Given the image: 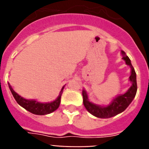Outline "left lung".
<instances>
[{
	"instance_id": "1",
	"label": "left lung",
	"mask_w": 149,
	"mask_h": 149,
	"mask_svg": "<svg viewBox=\"0 0 149 149\" xmlns=\"http://www.w3.org/2000/svg\"><path fill=\"white\" fill-rule=\"evenodd\" d=\"M122 58L125 61L127 65L131 67V76L129 80L132 82V85L127 91L124 94L117 96L109 105L106 107L97 105L91 102L88 99V95L85 90H83V98H84V105L88 112L99 118H109L116 116L118 113H121L129 106L137 93V81L136 72L134 71V67L132 66V63L128 56L124 51H121Z\"/></svg>"
}]
</instances>
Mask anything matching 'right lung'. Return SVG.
I'll return each mask as SVG.
<instances>
[{"label": "right lung", "mask_w": 149, "mask_h": 149, "mask_svg": "<svg viewBox=\"0 0 149 149\" xmlns=\"http://www.w3.org/2000/svg\"><path fill=\"white\" fill-rule=\"evenodd\" d=\"M8 86H9L10 92H11L13 97H15L17 104L29 112H31L34 114H37V115H45V114L50 113L57 110L59 107V104H60L61 96H62L63 88H64V86H63L61 90L58 97L54 101L50 102V103H40L36 100L24 99L20 95H18L13 90L12 87L10 86L9 84H8Z\"/></svg>", "instance_id": "add662e5"}]
</instances>
